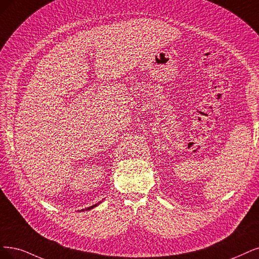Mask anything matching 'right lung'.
<instances>
[{
    "mask_svg": "<svg viewBox=\"0 0 259 259\" xmlns=\"http://www.w3.org/2000/svg\"><path fill=\"white\" fill-rule=\"evenodd\" d=\"M100 203H97V204H95V205H93V206H91V207H89V208H86L85 210H91V209H93L94 207H96V206H97V205H99ZM84 210V209H83Z\"/></svg>",
    "mask_w": 259,
    "mask_h": 259,
    "instance_id": "1",
    "label": "right lung"
}]
</instances>
